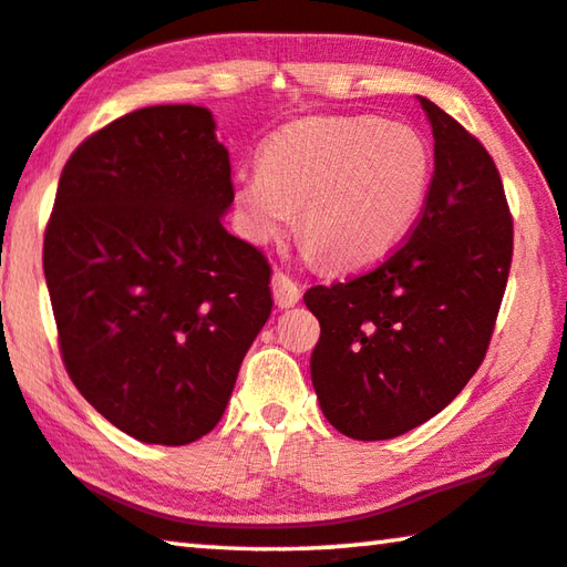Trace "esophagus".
I'll return each instance as SVG.
<instances>
[{
	"mask_svg": "<svg viewBox=\"0 0 567 567\" xmlns=\"http://www.w3.org/2000/svg\"><path fill=\"white\" fill-rule=\"evenodd\" d=\"M272 292H275V302L280 305V308H295V305H298L302 298L300 285L295 282L287 272L272 275Z\"/></svg>",
	"mask_w": 567,
	"mask_h": 567,
	"instance_id": "esophagus-1",
	"label": "esophagus"
}]
</instances>
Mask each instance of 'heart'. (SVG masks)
I'll return each instance as SVG.
<instances>
[{
	"label": "heart",
	"instance_id": "b5f03b06",
	"mask_svg": "<svg viewBox=\"0 0 567 567\" xmlns=\"http://www.w3.org/2000/svg\"><path fill=\"white\" fill-rule=\"evenodd\" d=\"M431 148L409 123L326 115L285 125L265 143L259 168L237 176L241 229L280 237L300 209L310 255L353 269L389 255L424 212Z\"/></svg>",
	"mask_w": 567,
	"mask_h": 567
}]
</instances>
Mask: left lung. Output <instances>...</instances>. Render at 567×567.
I'll return each instance as SVG.
<instances>
[{
  "mask_svg": "<svg viewBox=\"0 0 567 567\" xmlns=\"http://www.w3.org/2000/svg\"><path fill=\"white\" fill-rule=\"evenodd\" d=\"M434 133V176L406 245L371 272L318 285L310 375L340 434L381 442L449 406L487 353L512 262V217L487 148L419 97Z\"/></svg>",
  "mask_w": 567,
  "mask_h": 567,
  "instance_id": "8db88e82",
  "label": "left lung"
}]
</instances>
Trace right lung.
Returning <instances> with one entry per match:
<instances>
[{"instance_id": "right-lung-1", "label": "right lung", "mask_w": 567, "mask_h": 567, "mask_svg": "<svg viewBox=\"0 0 567 567\" xmlns=\"http://www.w3.org/2000/svg\"><path fill=\"white\" fill-rule=\"evenodd\" d=\"M202 105H151L105 125L62 168L44 280L70 379L143 444L219 424L272 312L269 262L229 235V151Z\"/></svg>"}]
</instances>
